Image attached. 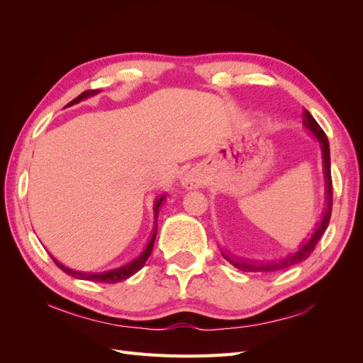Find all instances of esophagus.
Wrapping results in <instances>:
<instances>
[{
  "instance_id": "1",
  "label": "esophagus",
  "mask_w": 363,
  "mask_h": 363,
  "mask_svg": "<svg viewBox=\"0 0 363 363\" xmlns=\"http://www.w3.org/2000/svg\"><path fill=\"white\" fill-rule=\"evenodd\" d=\"M203 182H204V180H203L201 172H200L199 169H195V168L186 171V172L182 175V179H180V183H182V186H183V188H184L186 191H192V189L201 188Z\"/></svg>"
}]
</instances>
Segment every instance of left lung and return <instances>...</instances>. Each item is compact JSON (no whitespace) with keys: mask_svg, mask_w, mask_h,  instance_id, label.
<instances>
[{"mask_svg":"<svg viewBox=\"0 0 363 363\" xmlns=\"http://www.w3.org/2000/svg\"><path fill=\"white\" fill-rule=\"evenodd\" d=\"M303 125L311 131V133L318 139L321 147V155H323V174H324V195H325V207L320 221L316 223L313 233L311 235L309 239H306L304 242H301L294 252H289V255L283 256L280 259H272V260H251L245 257H238L235 255H225L224 251L223 256L225 260H228L235 268L242 272H277L280 269H286L289 267L296 265L303 260H306L312 255V251L315 250V245L318 244V240L321 239L324 235L325 228L328 227V223H330V216H332V204H333V186H332V172H330V147H328V140L327 136L320 127V124L316 123L315 118L311 115L309 111L303 108Z\"/></svg>","mask_w":363,"mask_h":363,"instance_id":"obj_1","label":"left lung"}]
</instances>
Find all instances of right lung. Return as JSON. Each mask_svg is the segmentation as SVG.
I'll use <instances>...</instances> for the list:
<instances>
[{
    "mask_svg": "<svg viewBox=\"0 0 363 363\" xmlns=\"http://www.w3.org/2000/svg\"><path fill=\"white\" fill-rule=\"evenodd\" d=\"M101 91L98 89H94V91H86L83 94H80L79 96L75 98V100H72L71 103H68V107L69 106H74L77 103H80L82 100H86V98L89 96H94L96 94H100ZM167 200V195H160L157 196V199L155 200V204H152V211H155V227H152V233L148 239L147 242V247L142 250L140 255L138 257H135L133 260L127 262L125 265L119 267V268H113V269H107V271H103V272H84V271H77V269H71L68 267H65L63 263H60L57 259H54L52 256V260L56 262V265L63 271L67 272L68 276L74 277V279H80V280H89V281H96V283H118V281H123V280H127L128 277L133 276V274H136L142 267L145 265L147 259L150 257L151 251H152V247H155V240H156V235H157V215H159V208L162 206V203Z\"/></svg>",
    "mask_w": 363,
    "mask_h": 363,
    "instance_id": "add662e5",
    "label": "right lung"
}]
</instances>
